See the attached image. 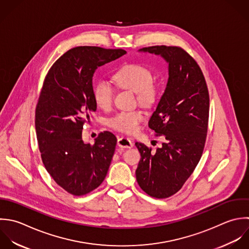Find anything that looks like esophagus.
<instances>
[{
  "instance_id": "1",
  "label": "esophagus",
  "mask_w": 249,
  "mask_h": 249,
  "mask_svg": "<svg viewBox=\"0 0 249 249\" xmlns=\"http://www.w3.org/2000/svg\"><path fill=\"white\" fill-rule=\"evenodd\" d=\"M117 145L122 148H132L134 146V143L128 138L121 137V138H118L117 140Z\"/></svg>"
}]
</instances>
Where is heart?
Masks as SVG:
<instances>
[{"label":"heart","mask_w":249,"mask_h":249,"mask_svg":"<svg viewBox=\"0 0 249 249\" xmlns=\"http://www.w3.org/2000/svg\"><path fill=\"white\" fill-rule=\"evenodd\" d=\"M152 71L138 64H129L117 71L113 76L118 86L137 93L138 101L145 107L153 105L158 97V89L153 83ZM96 105L102 108L110 107L113 99V87L107 81L99 80L93 90ZM144 116L141 110L120 111L108 119L107 125L121 133L134 134Z\"/></svg>","instance_id":"b5f03b06"}]
</instances>
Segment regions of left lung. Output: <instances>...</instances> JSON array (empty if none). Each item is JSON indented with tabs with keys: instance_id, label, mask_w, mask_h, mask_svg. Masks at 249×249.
<instances>
[{
	"instance_id": "1",
	"label": "left lung",
	"mask_w": 249,
	"mask_h": 249,
	"mask_svg": "<svg viewBox=\"0 0 249 249\" xmlns=\"http://www.w3.org/2000/svg\"><path fill=\"white\" fill-rule=\"evenodd\" d=\"M140 52L161 56L169 78L148 127L167 140L156 152L136 142L141 160L136 171L140 187L149 196L165 199L181 189L198 165L205 146L210 97L197 62L182 48L156 45Z\"/></svg>"
}]
</instances>
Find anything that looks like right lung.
<instances>
[{"instance_id":"obj_1","label":"right lung","mask_w":249,"mask_h":249,"mask_svg":"<svg viewBox=\"0 0 249 249\" xmlns=\"http://www.w3.org/2000/svg\"><path fill=\"white\" fill-rule=\"evenodd\" d=\"M127 52L98 46H78L63 54L50 68L36 107V132L42 163L55 182L74 196L96 189L105 179L116 138L105 131L93 145L82 141L89 114L96 111L95 71Z\"/></svg>"}]
</instances>
